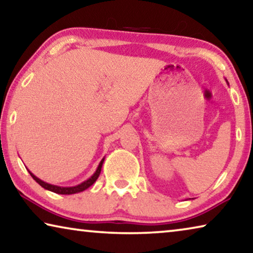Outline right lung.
I'll use <instances>...</instances> for the list:
<instances>
[{
    "instance_id": "right-lung-1",
    "label": "right lung",
    "mask_w": 253,
    "mask_h": 253,
    "mask_svg": "<svg viewBox=\"0 0 253 253\" xmlns=\"http://www.w3.org/2000/svg\"><path fill=\"white\" fill-rule=\"evenodd\" d=\"M103 161H105V159H102L101 161H100L99 166L97 168V170H95V172L93 174L91 175V177L85 180V181L78 184V186H74V187H59V186H55V184H50V183H47L45 181H42V180H40L39 178L36 177V175L34 173H31V172L29 171V173L31 177L34 178V180H36V182H38L40 186H42V188H45V189L49 190V191H53V192H56V194H61V195H72V194H76V192H81L83 190H85L89 188L90 186H92L95 182V180L98 179V177L100 175V172H101V168H102V164H103Z\"/></svg>"
}]
</instances>
